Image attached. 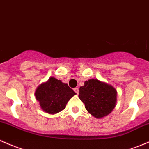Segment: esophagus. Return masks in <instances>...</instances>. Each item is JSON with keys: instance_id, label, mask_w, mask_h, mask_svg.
I'll return each instance as SVG.
<instances>
[{"instance_id": "34e87169", "label": "esophagus", "mask_w": 149, "mask_h": 149, "mask_svg": "<svg viewBox=\"0 0 149 149\" xmlns=\"http://www.w3.org/2000/svg\"><path fill=\"white\" fill-rule=\"evenodd\" d=\"M73 91H74L78 94V93H79V89L78 88H73Z\"/></svg>"}]
</instances>
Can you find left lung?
Segmentation results:
<instances>
[{"mask_svg": "<svg viewBox=\"0 0 149 149\" xmlns=\"http://www.w3.org/2000/svg\"><path fill=\"white\" fill-rule=\"evenodd\" d=\"M116 95V90L112 86L97 79H90L80 87L79 97L89 113L101 118L109 115L114 109Z\"/></svg>", "mask_w": 149, "mask_h": 149, "instance_id": "1", "label": "left lung"}]
</instances>
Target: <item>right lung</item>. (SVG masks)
<instances>
[{
  "mask_svg": "<svg viewBox=\"0 0 149 149\" xmlns=\"http://www.w3.org/2000/svg\"><path fill=\"white\" fill-rule=\"evenodd\" d=\"M76 93L61 80L51 77L46 83L40 84L35 95L40 108L50 114L59 113L65 108L66 103Z\"/></svg>",
  "mask_w": 149,
  "mask_h": 149,
  "instance_id": "obj_1",
  "label": "right lung"
}]
</instances>
